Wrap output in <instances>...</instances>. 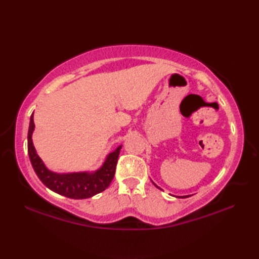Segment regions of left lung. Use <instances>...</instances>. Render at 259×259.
Segmentation results:
<instances>
[{"label": "left lung", "instance_id": "8db88e82", "mask_svg": "<svg viewBox=\"0 0 259 259\" xmlns=\"http://www.w3.org/2000/svg\"><path fill=\"white\" fill-rule=\"evenodd\" d=\"M152 183H153V181H152ZM153 185H155V186L157 187V188H159V189H161V188H160V187H158V186H157V185H156L155 183H153ZM161 190H162V189H161ZM189 196H192V195H189ZM189 196H180V197L178 196L177 198H187V197H189Z\"/></svg>", "mask_w": 259, "mask_h": 259}]
</instances>
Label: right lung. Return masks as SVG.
Segmentation results:
<instances>
[{
  "mask_svg": "<svg viewBox=\"0 0 259 259\" xmlns=\"http://www.w3.org/2000/svg\"><path fill=\"white\" fill-rule=\"evenodd\" d=\"M34 126L32 113L29 133H27V152H29L32 167L43 185L59 195L72 198V199H85V198H90L108 188L114 177L115 166H117L118 157L122 145L110 152L102 166L96 171L58 174L48 169L45 162L36 153L32 141Z\"/></svg>",
  "mask_w": 259,
  "mask_h": 259,
  "instance_id": "1",
  "label": "right lung"
}]
</instances>
